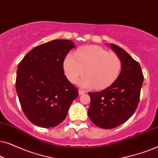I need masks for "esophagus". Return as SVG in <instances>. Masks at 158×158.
Here are the masks:
<instances>
[{"label":"esophagus","mask_w":158,"mask_h":158,"mask_svg":"<svg viewBox=\"0 0 158 158\" xmlns=\"http://www.w3.org/2000/svg\"><path fill=\"white\" fill-rule=\"evenodd\" d=\"M78 93H79V95H83V94H85L86 91H85V90H84L79 89Z\"/></svg>","instance_id":"esophagus-1"}]
</instances>
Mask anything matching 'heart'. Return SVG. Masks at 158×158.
<instances>
[{
  "instance_id": "b5f03b06",
  "label": "heart",
  "mask_w": 158,
  "mask_h": 158,
  "mask_svg": "<svg viewBox=\"0 0 158 158\" xmlns=\"http://www.w3.org/2000/svg\"><path fill=\"white\" fill-rule=\"evenodd\" d=\"M64 71L71 83L80 81L83 87L103 89L115 81L122 68V61L116 53L101 47L91 45L81 47L75 54H69L64 60Z\"/></svg>"
}]
</instances>
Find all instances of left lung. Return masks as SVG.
<instances>
[{
    "label": "left lung",
    "mask_w": 158,
    "mask_h": 158,
    "mask_svg": "<svg viewBox=\"0 0 158 158\" xmlns=\"http://www.w3.org/2000/svg\"><path fill=\"white\" fill-rule=\"evenodd\" d=\"M122 61V71L111 85L99 92L88 93V114L102 129H113L127 122L137 109L144 76L139 64L124 49L110 44Z\"/></svg>",
    "instance_id": "obj_1"
}]
</instances>
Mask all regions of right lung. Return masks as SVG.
<instances>
[{
	"instance_id": "obj_1",
	"label": "right lung",
	"mask_w": 158,
	"mask_h": 158,
	"mask_svg": "<svg viewBox=\"0 0 158 158\" xmlns=\"http://www.w3.org/2000/svg\"><path fill=\"white\" fill-rule=\"evenodd\" d=\"M70 40H55L31 49L20 62L16 89L23 113L40 127H55L65 118L78 90L64 75L63 62L73 48Z\"/></svg>"
}]
</instances>
